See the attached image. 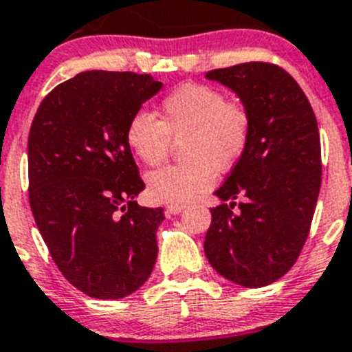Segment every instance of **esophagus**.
I'll list each match as a JSON object with an SVG mask.
<instances>
[{"label":"esophagus","mask_w":352,"mask_h":352,"mask_svg":"<svg viewBox=\"0 0 352 352\" xmlns=\"http://www.w3.org/2000/svg\"><path fill=\"white\" fill-rule=\"evenodd\" d=\"M186 209L184 204H168L166 206V212L168 214H179Z\"/></svg>","instance_id":"esophagus-1"}]
</instances>
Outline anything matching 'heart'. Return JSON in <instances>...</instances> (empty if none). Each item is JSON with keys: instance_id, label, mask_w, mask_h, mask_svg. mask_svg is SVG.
<instances>
[{"instance_id": "obj_1", "label": "heart", "mask_w": 352, "mask_h": 352, "mask_svg": "<svg viewBox=\"0 0 352 352\" xmlns=\"http://www.w3.org/2000/svg\"><path fill=\"white\" fill-rule=\"evenodd\" d=\"M252 118L241 102L206 85L188 83L163 100V118L148 111L131 117L125 140L148 166L161 164L182 140L184 163L170 164L146 177L148 195L163 204H188L216 182V170H230L244 154Z\"/></svg>"}]
</instances>
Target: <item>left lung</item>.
<instances>
[{
	"mask_svg": "<svg viewBox=\"0 0 352 352\" xmlns=\"http://www.w3.org/2000/svg\"><path fill=\"white\" fill-rule=\"evenodd\" d=\"M250 113L244 154L216 191L206 256L223 278L258 289L298 261L320 189V138L305 91L282 67L264 62L209 70ZM243 196L240 209L234 198Z\"/></svg>",
	"mask_w": 352,
	"mask_h": 352,
	"instance_id": "8db88e82",
	"label": "left lung"
}]
</instances>
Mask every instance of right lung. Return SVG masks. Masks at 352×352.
Here are the masks:
<instances>
[{
    "label": "right lung",
    "instance_id": "obj_1",
    "mask_svg": "<svg viewBox=\"0 0 352 352\" xmlns=\"http://www.w3.org/2000/svg\"><path fill=\"white\" fill-rule=\"evenodd\" d=\"M161 88L148 74L87 70L49 91L33 118V218L67 282L90 298H125L154 269L163 207L134 200L145 184L125 129Z\"/></svg>",
    "mask_w": 352,
    "mask_h": 352
}]
</instances>
